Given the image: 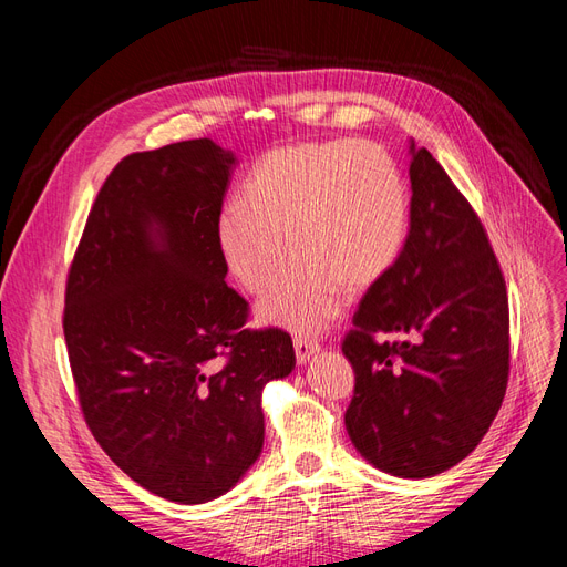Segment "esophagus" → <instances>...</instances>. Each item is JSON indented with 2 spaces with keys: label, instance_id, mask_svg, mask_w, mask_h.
Here are the masks:
<instances>
[{
  "label": "esophagus",
  "instance_id": "esophagus-1",
  "mask_svg": "<svg viewBox=\"0 0 567 567\" xmlns=\"http://www.w3.org/2000/svg\"><path fill=\"white\" fill-rule=\"evenodd\" d=\"M293 348H296L298 364H305V362H310V357H315L319 352V342L310 336H296Z\"/></svg>",
  "mask_w": 567,
  "mask_h": 567
}]
</instances>
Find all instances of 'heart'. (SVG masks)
<instances>
[{"mask_svg": "<svg viewBox=\"0 0 567 567\" xmlns=\"http://www.w3.org/2000/svg\"><path fill=\"white\" fill-rule=\"evenodd\" d=\"M409 229V192L398 161L373 142L336 140L269 151L246 182L244 200L217 217L221 262L244 290L262 296L265 323L317 331L342 305L398 265Z\"/></svg>", "mask_w": 567, "mask_h": 567, "instance_id": "obj_1", "label": "heart"}]
</instances>
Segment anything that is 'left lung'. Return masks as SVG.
Returning <instances> with one entry per match:
<instances>
[{
  "instance_id": "1",
  "label": "left lung",
  "mask_w": 567,
  "mask_h": 567,
  "mask_svg": "<svg viewBox=\"0 0 567 567\" xmlns=\"http://www.w3.org/2000/svg\"><path fill=\"white\" fill-rule=\"evenodd\" d=\"M409 234L354 312L348 435L371 466L433 477L466 458L508 383V296L483 221L411 142Z\"/></svg>"
}]
</instances>
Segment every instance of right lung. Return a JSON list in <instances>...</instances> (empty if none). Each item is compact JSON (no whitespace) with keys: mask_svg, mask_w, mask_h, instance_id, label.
Here are the masks:
<instances>
[{"mask_svg":"<svg viewBox=\"0 0 567 567\" xmlns=\"http://www.w3.org/2000/svg\"><path fill=\"white\" fill-rule=\"evenodd\" d=\"M236 156L213 140L120 161L65 284L63 336L84 421L115 466L177 504L229 492L262 452V388L296 369L281 329L250 331L217 217Z\"/></svg>","mask_w":567,"mask_h":567,"instance_id":"1","label":"right lung"}]
</instances>
